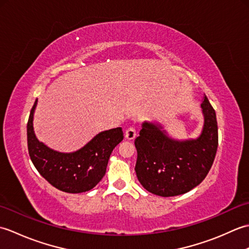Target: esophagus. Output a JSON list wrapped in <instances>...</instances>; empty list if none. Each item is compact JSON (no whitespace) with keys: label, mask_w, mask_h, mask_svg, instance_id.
I'll return each instance as SVG.
<instances>
[{"label":"esophagus","mask_w":249,"mask_h":249,"mask_svg":"<svg viewBox=\"0 0 249 249\" xmlns=\"http://www.w3.org/2000/svg\"><path fill=\"white\" fill-rule=\"evenodd\" d=\"M136 135H137V131H136L135 127H133V126H129V127L126 128V130H125V137H126V139L133 140V139L135 138V137H136Z\"/></svg>","instance_id":"34e87169"}]
</instances>
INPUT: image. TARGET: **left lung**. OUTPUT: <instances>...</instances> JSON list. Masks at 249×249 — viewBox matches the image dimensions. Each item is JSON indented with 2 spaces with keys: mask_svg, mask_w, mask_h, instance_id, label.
<instances>
[{
  "mask_svg": "<svg viewBox=\"0 0 249 249\" xmlns=\"http://www.w3.org/2000/svg\"><path fill=\"white\" fill-rule=\"evenodd\" d=\"M204 115L202 133L197 139L178 141L168 137L158 124H142L135 139L136 174L147 192L161 197L183 195L208 176L218 146L215 110L209 99L201 104Z\"/></svg>",
  "mask_w": 249,
  "mask_h": 249,
  "instance_id": "8db88e82",
  "label": "left lung"
}]
</instances>
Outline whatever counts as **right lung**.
Segmentation results:
<instances>
[{"label":"right lung","mask_w":249,"mask_h":249,"mask_svg":"<svg viewBox=\"0 0 249 249\" xmlns=\"http://www.w3.org/2000/svg\"><path fill=\"white\" fill-rule=\"evenodd\" d=\"M36 104L37 100L31 110L26 130L29 154L37 171L52 186L65 193H84L96 186L105 176L111 153L124 138L123 130L116 127L102 131L76 152H56L36 138L33 128Z\"/></svg>","instance_id":"add662e5"}]
</instances>
